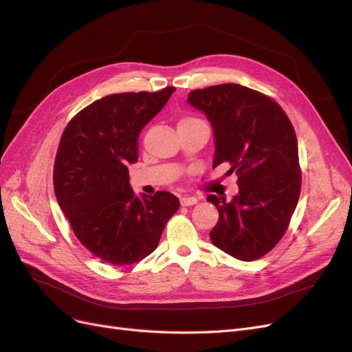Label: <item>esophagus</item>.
<instances>
[{"instance_id":"34e87169","label":"esophagus","mask_w":352,"mask_h":352,"mask_svg":"<svg viewBox=\"0 0 352 352\" xmlns=\"http://www.w3.org/2000/svg\"><path fill=\"white\" fill-rule=\"evenodd\" d=\"M179 202H181L182 207H190V206L197 204L198 199H197L195 197H182V198L179 199Z\"/></svg>"}]
</instances>
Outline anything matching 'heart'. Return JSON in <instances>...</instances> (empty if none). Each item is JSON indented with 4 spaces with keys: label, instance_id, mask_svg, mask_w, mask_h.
I'll list each match as a JSON object with an SVG mask.
<instances>
[{
    "label": "heart",
    "instance_id": "obj_1",
    "mask_svg": "<svg viewBox=\"0 0 352 352\" xmlns=\"http://www.w3.org/2000/svg\"><path fill=\"white\" fill-rule=\"evenodd\" d=\"M201 120H198V118H195V117H184L181 121H179V124H192V122H199ZM178 124V125H179Z\"/></svg>",
    "mask_w": 352,
    "mask_h": 352
}]
</instances>
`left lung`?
<instances>
[{"instance_id": "obj_1", "label": "left lung", "mask_w": 352, "mask_h": 352, "mask_svg": "<svg viewBox=\"0 0 352 352\" xmlns=\"http://www.w3.org/2000/svg\"><path fill=\"white\" fill-rule=\"evenodd\" d=\"M188 102L210 120L212 168L230 164L238 175L232 201L208 195L219 212L210 238L241 261L268 254L284 236L301 191L298 142L284 109L272 98L238 84L190 92Z\"/></svg>"}]
</instances>
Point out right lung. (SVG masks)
I'll use <instances>...</instances> for the list:
<instances>
[{"label": "right lung", "instance_id": "add662e5", "mask_svg": "<svg viewBox=\"0 0 352 352\" xmlns=\"http://www.w3.org/2000/svg\"><path fill=\"white\" fill-rule=\"evenodd\" d=\"M175 91L122 92L97 100L65 126L54 162V191L78 241L100 260L129 265L160 243L178 198L166 191L135 197L128 164L138 135Z\"/></svg>", "mask_w": 352, "mask_h": 352}]
</instances>
